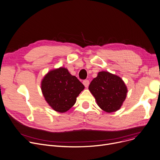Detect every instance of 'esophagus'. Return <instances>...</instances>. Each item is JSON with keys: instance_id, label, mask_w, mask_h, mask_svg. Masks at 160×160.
I'll return each instance as SVG.
<instances>
[{"instance_id": "34e87169", "label": "esophagus", "mask_w": 160, "mask_h": 160, "mask_svg": "<svg viewBox=\"0 0 160 160\" xmlns=\"http://www.w3.org/2000/svg\"><path fill=\"white\" fill-rule=\"evenodd\" d=\"M83 83L86 88H88L89 85V81L88 80H84L83 81Z\"/></svg>"}]
</instances>
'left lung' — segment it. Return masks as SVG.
<instances>
[{
	"label": "left lung",
	"instance_id": "obj_1",
	"mask_svg": "<svg viewBox=\"0 0 160 160\" xmlns=\"http://www.w3.org/2000/svg\"><path fill=\"white\" fill-rule=\"evenodd\" d=\"M89 89L99 107L107 112L120 109L127 92L122 78L107 71L99 72L91 81Z\"/></svg>",
	"mask_w": 160,
	"mask_h": 160
}]
</instances>
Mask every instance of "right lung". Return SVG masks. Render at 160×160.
Wrapping results in <instances>:
<instances>
[{
	"label": "right lung",
	"instance_id": "right-lung-1",
	"mask_svg": "<svg viewBox=\"0 0 160 160\" xmlns=\"http://www.w3.org/2000/svg\"><path fill=\"white\" fill-rule=\"evenodd\" d=\"M84 86L66 68L49 71L42 81L41 88L45 100L55 111L65 112L74 105Z\"/></svg>",
	"mask_w": 160,
	"mask_h": 160
}]
</instances>
